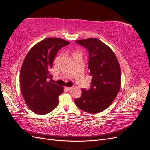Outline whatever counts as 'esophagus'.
I'll return each mask as SVG.
<instances>
[{
    "label": "esophagus",
    "instance_id": "1",
    "mask_svg": "<svg viewBox=\"0 0 150 150\" xmlns=\"http://www.w3.org/2000/svg\"><path fill=\"white\" fill-rule=\"evenodd\" d=\"M65 89L68 91H70L72 89V87H65Z\"/></svg>",
    "mask_w": 150,
    "mask_h": 150
}]
</instances>
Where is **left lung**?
Wrapping results in <instances>:
<instances>
[{"instance_id":"left-lung-1","label":"left lung","mask_w":150,"mask_h":150,"mask_svg":"<svg viewBox=\"0 0 150 150\" xmlns=\"http://www.w3.org/2000/svg\"><path fill=\"white\" fill-rule=\"evenodd\" d=\"M76 42L88 50V69L92 79L90 88L82 89L81 97L74 103L86 112H100L112 103L120 90L121 69L118 60L110 47L97 38Z\"/></svg>"}]
</instances>
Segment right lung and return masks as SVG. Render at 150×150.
Instances as JSON below:
<instances>
[{
  "instance_id": "obj_1",
  "label": "right lung",
  "mask_w": 150,
  "mask_h": 150,
  "mask_svg": "<svg viewBox=\"0 0 150 150\" xmlns=\"http://www.w3.org/2000/svg\"><path fill=\"white\" fill-rule=\"evenodd\" d=\"M69 43L60 38H46L33 46L25 58L20 75L21 92L36 114H47L58 104L64 87L49 81L53 77L50 71L58 51Z\"/></svg>"
}]
</instances>
